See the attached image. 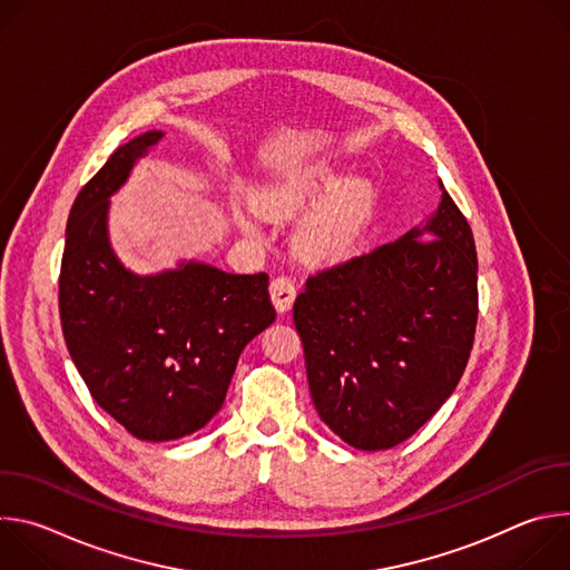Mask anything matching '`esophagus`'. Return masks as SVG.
I'll return each mask as SVG.
<instances>
[{"instance_id": "obj_1", "label": "esophagus", "mask_w": 570, "mask_h": 570, "mask_svg": "<svg viewBox=\"0 0 570 570\" xmlns=\"http://www.w3.org/2000/svg\"><path fill=\"white\" fill-rule=\"evenodd\" d=\"M295 295H297V286H295V279L282 275V277H275L271 282V297H273V304L279 313H286L293 302H295Z\"/></svg>"}]
</instances>
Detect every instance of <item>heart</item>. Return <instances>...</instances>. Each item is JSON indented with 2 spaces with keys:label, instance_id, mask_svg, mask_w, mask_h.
I'll use <instances>...</instances> for the list:
<instances>
[{
  "label": "heart",
  "instance_id": "heart-1",
  "mask_svg": "<svg viewBox=\"0 0 570 570\" xmlns=\"http://www.w3.org/2000/svg\"><path fill=\"white\" fill-rule=\"evenodd\" d=\"M341 174L327 165H313L291 174L284 183L271 187L262 205L268 214L291 218L311 207L315 200L332 190L324 202L317 203L311 214L297 227L299 246L317 257H334L347 253L361 236L370 212H372V189L363 180H345L338 184ZM238 225L246 232H257V220L250 212H236Z\"/></svg>",
  "mask_w": 570,
  "mask_h": 570
}]
</instances>
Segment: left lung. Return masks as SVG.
I'll return each mask as SVG.
<instances>
[{
  "label": "left lung",
  "mask_w": 570,
  "mask_h": 570,
  "mask_svg": "<svg viewBox=\"0 0 570 570\" xmlns=\"http://www.w3.org/2000/svg\"><path fill=\"white\" fill-rule=\"evenodd\" d=\"M440 189L424 227L317 271L293 306L315 411L361 451L417 433L455 390L473 347L475 243ZM424 230L436 238L424 242Z\"/></svg>",
  "instance_id": "left-lung-1"
}]
</instances>
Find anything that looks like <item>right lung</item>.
I'll use <instances>...</instances> for the list:
<instances>
[{
  "label": "right lung",
  "instance_id": "1",
  "mask_svg": "<svg viewBox=\"0 0 570 570\" xmlns=\"http://www.w3.org/2000/svg\"><path fill=\"white\" fill-rule=\"evenodd\" d=\"M119 146L76 196L58 282L69 356L101 409L130 435L167 442L203 429L225 401L236 361L275 320L268 275L183 262L135 275L112 253L110 196L161 139Z\"/></svg>",
  "mask_w": 570,
  "mask_h": 570
}]
</instances>
